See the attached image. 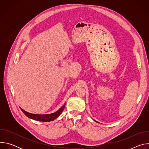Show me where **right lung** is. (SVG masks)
<instances>
[{
  "instance_id": "1",
  "label": "right lung",
  "mask_w": 149,
  "mask_h": 149,
  "mask_svg": "<svg viewBox=\"0 0 149 149\" xmlns=\"http://www.w3.org/2000/svg\"><path fill=\"white\" fill-rule=\"evenodd\" d=\"M65 104L63 105L62 107L58 110L57 111L52 113V114H31L29 113L28 112L25 111V110H24L22 109H20L24 113L25 115H26L28 117L37 120V121H43V122H48V121H51L54 120L56 118H57L62 112V111L65 108Z\"/></svg>"
}]
</instances>
